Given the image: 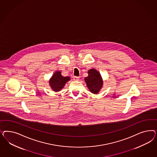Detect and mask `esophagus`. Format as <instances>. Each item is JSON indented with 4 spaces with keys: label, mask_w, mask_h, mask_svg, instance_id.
<instances>
[{
    "label": "esophagus",
    "mask_w": 157,
    "mask_h": 157,
    "mask_svg": "<svg viewBox=\"0 0 157 157\" xmlns=\"http://www.w3.org/2000/svg\"><path fill=\"white\" fill-rule=\"evenodd\" d=\"M73 79H74V81H78V80L79 79V77H78V76H74V77H73Z\"/></svg>",
    "instance_id": "34e87169"
}]
</instances>
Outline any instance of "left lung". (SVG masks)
Returning <instances> with one entry per match:
<instances>
[{"instance_id": "left-lung-1", "label": "left lung", "mask_w": 157, "mask_h": 157, "mask_svg": "<svg viewBox=\"0 0 157 157\" xmlns=\"http://www.w3.org/2000/svg\"><path fill=\"white\" fill-rule=\"evenodd\" d=\"M85 81L88 89L92 93L97 94L103 85V81L100 72L94 68L88 71V76Z\"/></svg>"}]
</instances>
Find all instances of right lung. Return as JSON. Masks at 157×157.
I'll return each mask as SVG.
<instances>
[{
	"label": "right lung",
	"mask_w": 157,
	"mask_h": 157,
	"mask_svg": "<svg viewBox=\"0 0 157 157\" xmlns=\"http://www.w3.org/2000/svg\"><path fill=\"white\" fill-rule=\"evenodd\" d=\"M70 80L69 76H62L61 72L56 71L49 80V85L55 91H59L62 90L68 81Z\"/></svg>",
	"instance_id": "right-lung-1"
}]
</instances>
